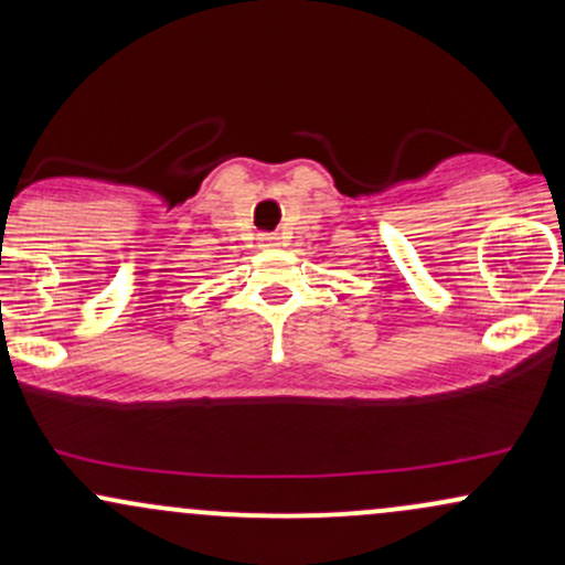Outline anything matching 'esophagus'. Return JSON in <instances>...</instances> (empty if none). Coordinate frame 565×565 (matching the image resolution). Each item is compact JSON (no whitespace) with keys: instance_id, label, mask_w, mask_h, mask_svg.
Masks as SVG:
<instances>
[{"instance_id":"34e87169","label":"esophagus","mask_w":565,"mask_h":565,"mask_svg":"<svg viewBox=\"0 0 565 565\" xmlns=\"http://www.w3.org/2000/svg\"><path fill=\"white\" fill-rule=\"evenodd\" d=\"M263 244L265 246H274V244H278V236H276V233H263Z\"/></svg>"}]
</instances>
